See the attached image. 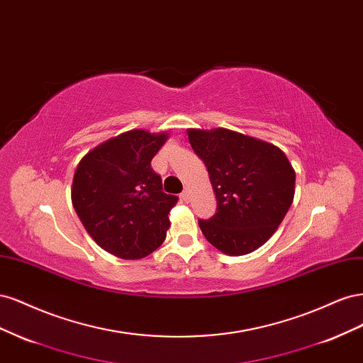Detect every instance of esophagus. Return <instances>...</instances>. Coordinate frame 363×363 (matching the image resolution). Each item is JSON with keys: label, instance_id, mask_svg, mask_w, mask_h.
Wrapping results in <instances>:
<instances>
[{"label": "esophagus", "instance_id": "esophagus-1", "mask_svg": "<svg viewBox=\"0 0 363 363\" xmlns=\"http://www.w3.org/2000/svg\"><path fill=\"white\" fill-rule=\"evenodd\" d=\"M182 200L186 201V203L189 201V191H188V189H184V191L182 192Z\"/></svg>", "mask_w": 363, "mask_h": 363}]
</instances>
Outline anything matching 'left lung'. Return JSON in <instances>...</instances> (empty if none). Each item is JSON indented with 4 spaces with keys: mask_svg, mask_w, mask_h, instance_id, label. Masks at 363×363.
Wrapping results in <instances>:
<instances>
[{
    "mask_svg": "<svg viewBox=\"0 0 363 363\" xmlns=\"http://www.w3.org/2000/svg\"><path fill=\"white\" fill-rule=\"evenodd\" d=\"M191 147L207 168L216 213L199 225L228 256L256 251L274 235L295 194V171L269 142L228 128H189Z\"/></svg>",
    "mask_w": 363,
    "mask_h": 363,
    "instance_id": "1",
    "label": "left lung"
}]
</instances>
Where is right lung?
<instances>
[{
  "mask_svg": "<svg viewBox=\"0 0 363 363\" xmlns=\"http://www.w3.org/2000/svg\"><path fill=\"white\" fill-rule=\"evenodd\" d=\"M168 133L130 130L91 150L72 179L71 200L86 232L111 255L138 260L157 250L177 196L162 191L151 159Z\"/></svg>",
  "mask_w": 363,
  "mask_h": 363,
  "instance_id": "right-lung-1",
  "label": "right lung"
}]
</instances>
